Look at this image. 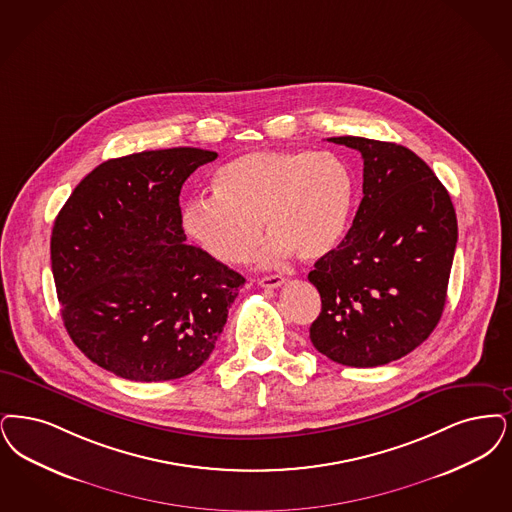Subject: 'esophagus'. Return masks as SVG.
I'll return each mask as SVG.
<instances>
[{
  "mask_svg": "<svg viewBox=\"0 0 512 512\" xmlns=\"http://www.w3.org/2000/svg\"><path fill=\"white\" fill-rule=\"evenodd\" d=\"M284 282H286V280H284L282 276H278V274H270V276H263V278H259V286L268 287V289L280 287Z\"/></svg>",
  "mask_w": 512,
  "mask_h": 512,
  "instance_id": "1",
  "label": "esophagus"
}]
</instances>
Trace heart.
<instances>
[{"mask_svg": "<svg viewBox=\"0 0 512 512\" xmlns=\"http://www.w3.org/2000/svg\"><path fill=\"white\" fill-rule=\"evenodd\" d=\"M215 194L188 200L184 232L221 263H242L261 236L272 234L259 261L272 265L295 251L318 259L335 246L352 205V177L331 152L255 150L226 162Z\"/></svg>", "mask_w": 512, "mask_h": 512, "instance_id": "heart-1", "label": "heart"}]
</instances>
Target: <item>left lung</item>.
I'll return each mask as SVG.
<instances>
[{"instance_id":"left-lung-1","label":"left lung","mask_w":512,"mask_h":512,"mask_svg":"<svg viewBox=\"0 0 512 512\" xmlns=\"http://www.w3.org/2000/svg\"><path fill=\"white\" fill-rule=\"evenodd\" d=\"M328 141L362 154L364 198L343 242L308 272L322 299L310 341L337 364L375 368L419 347L440 322L457 217L444 184L406 146Z\"/></svg>"}]
</instances>
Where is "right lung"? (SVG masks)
Instances as JSON below:
<instances>
[{
  "instance_id": "add662e5",
  "label": "right lung",
  "mask_w": 512,
  "mask_h": 512,
  "mask_svg": "<svg viewBox=\"0 0 512 512\" xmlns=\"http://www.w3.org/2000/svg\"><path fill=\"white\" fill-rule=\"evenodd\" d=\"M217 158L202 148L146 150L95 167L53 226L62 322L97 366L129 381L200 368L246 278L184 244L179 194Z\"/></svg>"
}]
</instances>
